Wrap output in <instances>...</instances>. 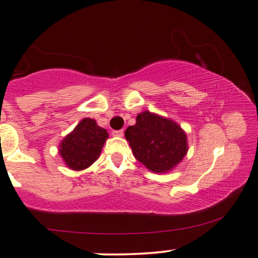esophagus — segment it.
Returning <instances> with one entry per match:
<instances>
[{"instance_id":"obj_1","label":"esophagus","mask_w":258,"mask_h":258,"mask_svg":"<svg viewBox=\"0 0 258 258\" xmlns=\"http://www.w3.org/2000/svg\"><path fill=\"white\" fill-rule=\"evenodd\" d=\"M112 136H116V137H122V136H123V130H117V131H112Z\"/></svg>"}]
</instances>
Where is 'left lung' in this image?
<instances>
[{
	"label": "left lung",
	"instance_id": "1",
	"mask_svg": "<svg viewBox=\"0 0 258 258\" xmlns=\"http://www.w3.org/2000/svg\"><path fill=\"white\" fill-rule=\"evenodd\" d=\"M125 137L135 158L153 172H167L188 152L186 136L172 120L149 111L137 115L136 125L127 127Z\"/></svg>",
	"mask_w": 258,
	"mask_h": 258
}]
</instances>
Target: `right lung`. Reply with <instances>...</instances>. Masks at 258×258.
<instances>
[{
    "instance_id": "right-lung-1",
    "label": "right lung",
    "mask_w": 258,
    "mask_h": 258,
    "mask_svg": "<svg viewBox=\"0 0 258 258\" xmlns=\"http://www.w3.org/2000/svg\"><path fill=\"white\" fill-rule=\"evenodd\" d=\"M108 136L106 130L97 125L93 119H84L63 139L59 153L68 167L84 170L98 159Z\"/></svg>"
}]
</instances>
